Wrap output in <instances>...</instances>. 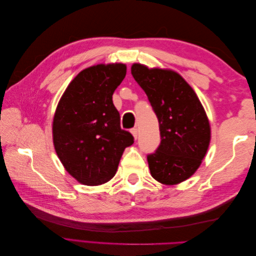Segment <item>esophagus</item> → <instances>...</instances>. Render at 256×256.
Returning a JSON list of instances; mask_svg holds the SVG:
<instances>
[{
    "instance_id": "esophagus-1",
    "label": "esophagus",
    "mask_w": 256,
    "mask_h": 256,
    "mask_svg": "<svg viewBox=\"0 0 256 256\" xmlns=\"http://www.w3.org/2000/svg\"><path fill=\"white\" fill-rule=\"evenodd\" d=\"M130 131H131V134H132V136H134V138L136 140V138H138V128H132Z\"/></svg>"
}]
</instances>
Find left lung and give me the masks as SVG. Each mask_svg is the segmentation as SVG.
I'll return each instance as SVG.
<instances>
[{
  "mask_svg": "<svg viewBox=\"0 0 256 256\" xmlns=\"http://www.w3.org/2000/svg\"><path fill=\"white\" fill-rule=\"evenodd\" d=\"M159 122L161 142L147 154L152 176L177 184L196 173L210 142V126L194 90L182 76L168 69L131 67Z\"/></svg>",
  "mask_w": 256,
  "mask_h": 256,
  "instance_id": "1",
  "label": "left lung"
}]
</instances>
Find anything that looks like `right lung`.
Wrapping results in <instances>:
<instances>
[{"label":"right lung","instance_id":"add662e5","mask_svg":"<svg viewBox=\"0 0 256 256\" xmlns=\"http://www.w3.org/2000/svg\"><path fill=\"white\" fill-rule=\"evenodd\" d=\"M125 64H99L68 85L53 118V143L66 171L79 182L98 186L118 171L134 136L120 128L112 95L126 76Z\"/></svg>","mask_w":256,"mask_h":256}]
</instances>
